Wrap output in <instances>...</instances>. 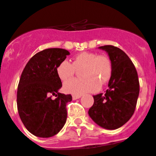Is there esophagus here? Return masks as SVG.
<instances>
[{"instance_id":"esophagus-1","label":"esophagus","mask_w":156,"mask_h":156,"mask_svg":"<svg viewBox=\"0 0 156 156\" xmlns=\"http://www.w3.org/2000/svg\"><path fill=\"white\" fill-rule=\"evenodd\" d=\"M81 96L80 95H73V100H76V99H79Z\"/></svg>"}]
</instances>
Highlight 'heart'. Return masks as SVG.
Wrapping results in <instances>:
<instances>
[{
    "instance_id": "heart-1",
    "label": "heart",
    "mask_w": 156,
    "mask_h": 156,
    "mask_svg": "<svg viewBox=\"0 0 156 156\" xmlns=\"http://www.w3.org/2000/svg\"><path fill=\"white\" fill-rule=\"evenodd\" d=\"M80 69L82 78L66 81L63 89L66 93L82 95L89 92L97 91L111 78L112 73V62L108 56L98 55L94 52L83 51L73 58V62L63 60L56 69L62 80H67L73 76L76 71Z\"/></svg>"
}]
</instances>
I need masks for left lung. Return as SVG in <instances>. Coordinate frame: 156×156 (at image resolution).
Returning <instances> with one entry per match:
<instances>
[{
    "instance_id": "left-lung-1",
    "label": "left lung",
    "mask_w": 156,
    "mask_h": 156,
    "mask_svg": "<svg viewBox=\"0 0 156 156\" xmlns=\"http://www.w3.org/2000/svg\"><path fill=\"white\" fill-rule=\"evenodd\" d=\"M108 54L112 73L105 94L94 95V105L88 114L95 123L108 129L124 125L135 111L139 91L138 76L127 55L112 45L99 47Z\"/></svg>"
}]
</instances>
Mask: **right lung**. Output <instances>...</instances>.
<instances>
[{
  "label": "right lung",
  "instance_id": "right-lung-1",
  "mask_svg": "<svg viewBox=\"0 0 156 156\" xmlns=\"http://www.w3.org/2000/svg\"><path fill=\"white\" fill-rule=\"evenodd\" d=\"M69 55L62 48H48L34 55L25 66L17 90V108L25 127L39 137L57 134L67 119L66 104L71 94L58 92L61 79L56 72ZM51 95L56 98L52 99Z\"/></svg>",
  "mask_w": 156,
  "mask_h": 156
}]
</instances>
